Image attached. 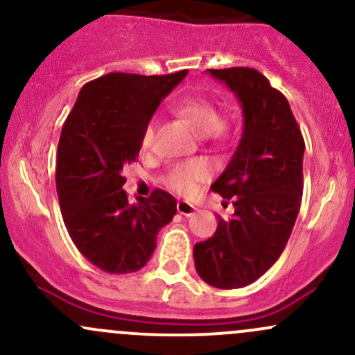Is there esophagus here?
<instances>
[{"mask_svg":"<svg viewBox=\"0 0 355 355\" xmlns=\"http://www.w3.org/2000/svg\"><path fill=\"white\" fill-rule=\"evenodd\" d=\"M177 209H178V213L184 214V216H192V214H194L196 211H198V207H196L194 204L187 202V200H178V202H177Z\"/></svg>","mask_w":355,"mask_h":355,"instance_id":"34e87169","label":"esophagus"}]
</instances>
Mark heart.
Masks as SVG:
<instances>
[{
	"label": "heart",
	"instance_id": "b5f03b06",
	"mask_svg": "<svg viewBox=\"0 0 355 355\" xmlns=\"http://www.w3.org/2000/svg\"><path fill=\"white\" fill-rule=\"evenodd\" d=\"M173 111L199 135L221 137L227 130L225 121H221V113L218 106L206 98L192 96V98L182 99L173 106ZM153 141H155V123L151 121L142 132V148L149 149L153 146ZM206 177V164L200 163V161H187V163H178L171 166L163 180L168 189L180 196H187L194 191L198 182L204 180Z\"/></svg>",
	"mask_w": 355,
	"mask_h": 355
}]
</instances>
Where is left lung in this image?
I'll use <instances>...</instances> for the list:
<instances>
[{"instance_id":"1","label":"left lung","mask_w":355,"mask_h":355,"mask_svg":"<svg viewBox=\"0 0 355 355\" xmlns=\"http://www.w3.org/2000/svg\"><path fill=\"white\" fill-rule=\"evenodd\" d=\"M244 113L239 148L211 191L232 199L214 235L194 245L198 275L216 288H241L266 273L287 245L302 200L304 139L284 94L254 68L209 70Z\"/></svg>"}]
</instances>
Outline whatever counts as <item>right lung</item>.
Wrapping results in <instances>:
<instances>
[{
	"mask_svg": "<svg viewBox=\"0 0 355 355\" xmlns=\"http://www.w3.org/2000/svg\"><path fill=\"white\" fill-rule=\"evenodd\" d=\"M185 75H103L80 89L62 128L56 191L63 221L82 256L106 273L144 268L157 232L177 214V200L161 189L132 204L121 171L137 161L142 132Z\"/></svg>",
	"mask_w": 355,
	"mask_h": 355,
	"instance_id": "obj_1",
	"label": "right lung"
}]
</instances>
